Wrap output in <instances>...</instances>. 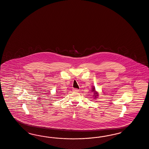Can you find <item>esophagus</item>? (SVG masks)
Returning a JSON list of instances; mask_svg holds the SVG:
<instances>
[{
  "label": "esophagus",
  "instance_id": "esophagus-1",
  "mask_svg": "<svg viewBox=\"0 0 149 149\" xmlns=\"http://www.w3.org/2000/svg\"><path fill=\"white\" fill-rule=\"evenodd\" d=\"M73 91H74V92H78L79 91V90L78 89H77V88H73Z\"/></svg>",
  "mask_w": 149,
  "mask_h": 149
}]
</instances>
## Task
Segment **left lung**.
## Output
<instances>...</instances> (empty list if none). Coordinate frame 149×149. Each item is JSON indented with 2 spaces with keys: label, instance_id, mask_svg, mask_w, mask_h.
<instances>
[{
  "label": "left lung",
  "instance_id": "8db88e82",
  "mask_svg": "<svg viewBox=\"0 0 149 149\" xmlns=\"http://www.w3.org/2000/svg\"><path fill=\"white\" fill-rule=\"evenodd\" d=\"M91 91H92V93H93V94H94L93 96L94 97V99H96V98H97V97H98V96H99V93L96 91L95 86H93V87H92Z\"/></svg>",
  "mask_w": 149,
  "mask_h": 149
}]
</instances>
